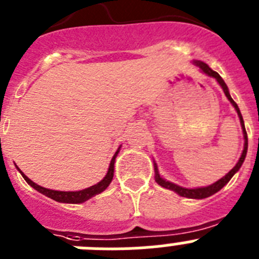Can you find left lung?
<instances>
[{
  "label": "left lung",
  "mask_w": 259,
  "mask_h": 259,
  "mask_svg": "<svg viewBox=\"0 0 259 259\" xmlns=\"http://www.w3.org/2000/svg\"><path fill=\"white\" fill-rule=\"evenodd\" d=\"M196 65L198 66V67L202 70V72H205L206 75H209V76H212L217 79V81H218L219 84H221V87L223 88V92L224 95L227 96V98L230 100L231 104L233 105V107L236 109L237 111V115H239L240 118V123H241V127H242V132H244V139H245V144H244V150H242V154L241 157H240L239 162L236 163V166L233 167L232 170L230 171V172L227 174V175L224 176V178H222L221 180H218V182H215L214 184L209 185V187H203V188H194V189H188V188H183V187H179V185L176 184H172V183L170 182H166L164 179H162L161 176H159V174H158V168H157V164H154V170H155V182L158 183V184L161 185V187H163V188H167V189H171V191L176 192V193L179 194V196H182V197H187V198H206L209 197V196H211V194L217 193L218 191H221L222 188H223L224 185L227 184L228 182L231 180V178H232L235 174L239 171V168L241 167L242 162H244V159H245L246 157V150H248V135H246V131H245V125H244V120H242V115L241 113H240V109L239 106H237V104L232 100V97L230 96V92H228V88L227 85H226V83H224V80L222 79L221 75L218 74V72H215V71H212L211 68L209 67V66L206 65V63H203V62L201 61H197L194 62Z\"/></svg>",
  "instance_id": "8db88e82"
}]
</instances>
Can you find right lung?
<instances>
[{
	"label": "right lung",
	"mask_w": 259,
	"mask_h": 259,
	"mask_svg": "<svg viewBox=\"0 0 259 259\" xmlns=\"http://www.w3.org/2000/svg\"><path fill=\"white\" fill-rule=\"evenodd\" d=\"M118 152L115 153V155H114L113 159H111V162H110L109 171H107L106 176H105L104 179L98 183V184L92 185V187H89V188H87V189H83V191L61 192V191H52V189H47V188H44V187H40V185H37L36 183H33L31 179H28V178H27V176L24 175V174H23L19 168H18V170L20 171V174H22V176L24 178V180H26V182L28 183L31 187H33L36 191H38L40 193L45 194V196H48V197L52 198V200L58 201V202H66V203H81V202H84V201L89 200L91 197H93V196H96V194L101 193L102 191H105V189L109 187V184L111 183V180H113L114 162H115V158H116V154H118Z\"/></svg>",
	"instance_id": "add662e5"
}]
</instances>
